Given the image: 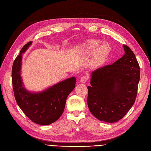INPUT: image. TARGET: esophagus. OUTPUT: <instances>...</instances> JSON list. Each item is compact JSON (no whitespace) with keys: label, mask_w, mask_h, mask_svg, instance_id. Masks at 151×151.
<instances>
[{"label":"esophagus","mask_w":151,"mask_h":151,"mask_svg":"<svg viewBox=\"0 0 151 151\" xmlns=\"http://www.w3.org/2000/svg\"><path fill=\"white\" fill-rule=\"evenodd\" d=\"M88 80V77L86 76H83L81 78L80 82L82 83H86Z\"/></svg>","instance_id":"34e87169"}]
</instances>
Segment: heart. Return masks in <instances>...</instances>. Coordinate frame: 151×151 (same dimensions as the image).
<instances>
[{
    "mask_svg": "<svg viewBox=\"0 0 151 151\" xmlns=\"http://www.w3.org/2000/svg\"><path fill=\"white\" fill-rule=\"evenodd\" d=\"M101 42L99 39H89L80 45V50L83 54H93V63L95 67H101L106 63L112 50L108 43Z\"/></svg>",
    "mask_w": 151,
    "mask_h": 151,
    "instance_id": "heart-1",
    "label": "heart"
}]
</instances>
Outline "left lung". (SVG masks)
<instances>
[{
    "mask_svg": "<svg viewBox=\"0 0 151 151\" xmlns=\"http://www.w3.org/2000/svg\"><path fill=\"white\" fill-rule=\"evenodd\" d=\"M124 55L112 65L94 70L88 86V106L97 119L114 123L122 119L134 104L140 68L133 52L123 44Z\"/></svg>",
    "mask_w": 151,
    "mask_h": 151,
    "instance_id": "left-lung-1",
    "label": "left lung"
}]
</instances>
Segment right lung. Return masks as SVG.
I'll return each instance as SVG.
<instances>
[{
	"label": "right lung",
	"instance_id": "obj_1",
	"mask_svg": "<svg viewBox=\"0 0 151 151\" xmlns=\"http://www.w3.org/2000/svg\"><path fill=\"white\" fill-rule=\"evenodd\" d=\"M31 44H26L12 66L13 90L15 100L23 113L32 122L47 125L57 121L63 112L68 96L75 87L76 78L71 77L40 93H30L23 87L20 70L22 54Z\"/></svg>",
	"mask_w": 151,
	"mask_h": 151
}]
</instances>
